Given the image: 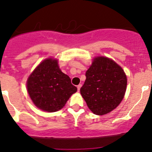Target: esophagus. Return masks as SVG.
I'll list each match as a JSON object with an SVG mask.
<instances>
[{"instance_id": "esophagus-1", "label": "esophagus", "mask_w": 152, "mask_h": 152, "mask_svg": "<svg viewBox=\"0 0 152 152\" xmlns=\"http://www.w3.org/2000/svg\"><path fill=\"white\" fill-rule=\"evenodd\" d=\"M81 87H82V85H79V86H77V89H78V91L79 92V91H80Z\"/></svg>"}]
</instances>
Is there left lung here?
<instances>
[{
	"mask_svg": "<svg viewBox=\"0 0 152 152\" xmlns=\"http://www.w3.org/2000/svg\"><path fill=\"white\" fill-rule=\"evenodd\" d=\"M86 76L80 93L94 114H107L120 104L126 91L127 76L114 61L96 57Z\"/></svg>",
	"mask_w": 152,
	"mask_h": 152,
	"instance_id": "8db88e82",
	"label": "left lung"
}]
</instances>
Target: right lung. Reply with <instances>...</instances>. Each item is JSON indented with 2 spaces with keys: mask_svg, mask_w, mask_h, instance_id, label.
Masks as SVG:
<instances>
[{
  "mask_svg": "<svg viewBox=\"0 0 152 152\" xmlns=\"http://www.w3.org/2000/svg\"><path fill=\"white\" fill-rule=\"evenodd\" d=\"M27 90L33 103L43 111L61 110L69 97L77 91L70 78L62 73L58 60L49 58L41 62L27 81Z\"/></svg>",
  "mask_w": 152,
  "mask_h": 152,
  "instance_id": "1",
  "label": "right lung"
}]
</instances>
